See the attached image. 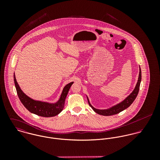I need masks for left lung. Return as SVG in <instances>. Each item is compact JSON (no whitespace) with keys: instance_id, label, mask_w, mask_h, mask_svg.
Segmentation results:
<instances>
[{"instance_id":"left-lung-1","label":"left lung","mask_w":160,"mask_h":160,"mask_svg":"<svg viewBox=\"0 0 160 160\" xmlns=\"http://www.w3.org/2000/svg\"><path fill=\"white\" fill-rule=\"evenodd\" d=\"M141 79H142V73H141V70H140V68L138 79L137 84H136V88L134 89V91H132V92L128 97H126V98L125 100H124L122 102H121V103L117 104L116 105L113 106V107H112V108H110L109 109H107V110H98V109H95V108H93L91 105V103H89V99L88 98V99L89 104V105L92 108L93 110V111L95 113L100 114V115H103V116H112V115L118 114V113H120L121 112L127 108H128L133 103V102L134 101V100L137 97V94H138V91H139Z\"/></svg>"}]
</instances>
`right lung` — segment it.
<instances>
[{
    "instance_id": "1",
    "label": "right lung",
    "mask_w": 160,
    "mask_h": 160,
    "mask_svg": "<svg viewBox=\"0 0 160 160\" xmlns=\"http://www.w3.org/2000/svg\"><path fill=\"white\" fill-rule=\"evenodd\" d=\"M14 82L18 96L24 107L31 113L42 117H52L59 114L65 106V98L73 82L69 83L63 89L60 100L55 104L35 101L28 97L20 88L14 74Z\"/></svg>"
}]
</instances>
